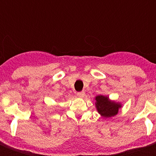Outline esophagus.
I'll return each instance as SVG.
<instances>
[{"label": "esophagus", "mask_w": 156, "mask_h": 156, "mask_svg": "<svg viewBox=\"0 0 156 156\" xmlns=\"http://www.w3.org/2000/svg\"><path fill=\"white\" fill-rule=\"evenodd\" d=\"M77 95H78V96H79V97H83V96L85 95V93H84V91H79V92L77 93Z\"/></svg>", "instance_id": "esophagus-1"}]
</instances>
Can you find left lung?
<instances>
[{"instance_id":"1","label":"left lung","mask_w":156,"mask_h":156,"mask_svg":"<svg viewBox=\"0 0 156 156\" xmlns=\"http://www.w3.org/2000/svg\"><path fill=\"white\" fill-rule=\"evenodd\" d=\"M95 105L98 112L104 117H111L118 113L119 108L121 105L120 104L115 103L114 101H110L108 97L104 95H98L95 97Z\"/></svg>"}]
</instances>
